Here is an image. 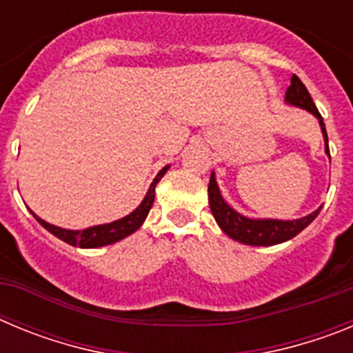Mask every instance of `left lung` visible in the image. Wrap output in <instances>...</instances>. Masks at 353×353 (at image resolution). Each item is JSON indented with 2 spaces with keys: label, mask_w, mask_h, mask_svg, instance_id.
Here are the masks:
<instances>
[{
  "label": "left lung",
  "mask_w": 353,
  "mask_h": 353,
  "mask_svg": "<svg viewBox=\"0 0 353 353\" xmlns=\"http://www.w3.org/2000/svg\"><path fill=\"white\" fill-rule=\"evenodd\" d=\"M288 104L297 105V108L310 111L311 114L318 118L320 127H322L323 141H325V154L330 157L329 152V139H327L325 123H323L322 114L318 113L316 105H314L313 99H311L310 92L304 86L301 79L295 74L292 76V84L286 90V99ZM208 203H210V210L214 214V219L217 221L219 228L226 233L228 236H232L233 240L245 245H276L286 242V240L293 239L295 235L304 230L310 223H313L314 217L320 214L322 207L314 210L313 214L301 217L295 221H279V219H249L245 215L239 214L233 210L230 205L226 203L221 196L219 187L215 182V174H210V183H208Z\"/></svg>",
  "instance_id": "1"
}]
</instances>
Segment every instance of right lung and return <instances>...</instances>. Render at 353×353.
<instances>
[{
    "mask_svg": "<svg viewBox=\"0 0 353 353\" xmlns=\"http://www.w3.org/2000/svg\"><path fill=\"white\" fill-rule=\"evenodd\" d=\"M170 170V166L162 168L161 171L157 173V176L154 179L152 185H150L148 192H146L145 199L141 201L138 208L134 212H130L129 215L125 217H121V219L113 221V223L109 224H99V226H92V228H86V230H65V228H58L54 224H49L46 223L43 219H40L39 215L35 212H31L33 217L42 224L48 232H51L52 235L58 236L60 240L67 242V244L74 245V248H86V249H92V248H102V245H109V244H114L118 240L125 239V236L132 235L136 230L141 228V224L145 223L146 215H148L150 208L154 205V199H155V185L159 183V180L166 174V171Z\"/></svg>",
    "mask_w": 353,
    "mask_h": 353,
    "instance_id": "obj_1",
    "label": "right lung"
}]
</instances>
